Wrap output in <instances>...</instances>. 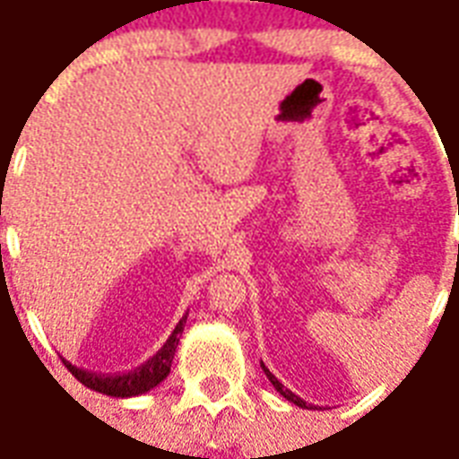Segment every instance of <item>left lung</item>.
Instances as JSON below:
<instances>
[{"label": "left lung", "instance_id": "8db88e82", "mask_svg": "<svg viewBox=\"0 0 459 459\" xmlns=\"http://www.w3.org/2000/svg\"><path fill=\"white\" fill-rule=\"evenodd\" d=\"M262 370H264V376H267V377H269V383H272V385H274V387H276V393H279V394H284L286 400H289V402H293V404H296V407L310 409V407H307V404H306V402L300 400L299 394H293V393H291V390H286L284 385L279 383V380H276V377H274V376H272V370H269V368H267V366H264V363H262Z\"/></svg>", "mask_w": 459, "mask_h": 459}]
</instances>
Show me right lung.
Instances as JSON below:
<instances>
[{
    "instance_id": "add662e5",
    "label": "right lung",
    "mask_w": 459,
    "mask_h": 459,
    "mask_svg": "<svg viewBox=\"0 0 459 459\" xmlns=\"http://www.w3.org/2000/svg\"><path fill=\"white\" fill-rule=\"evenodd\" d=\"M185 323H187V313L183 315V320L175 325L173 334L166 339V344L160 346L159 351L149 359L146 363H142L139 368L129 370V373H117V376H105V373H93V370L76 368L72 363L65 361V366L69 368V373L79 380L82 385H86L89 390H96V393H103L108 397H139V394H146L149 390H153L156 385H160L170 373V363H173L175 349H178V342H180V334L185 330Z\"/></svg>"
}]
</instances>
